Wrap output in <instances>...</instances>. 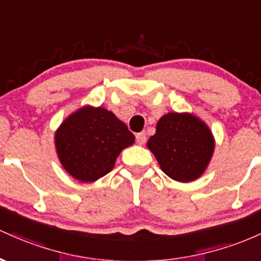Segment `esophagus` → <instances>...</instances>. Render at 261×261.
<instances>
[{"mask_svg": "<svg viewBox=\"0 0 261 261\" xmlns=\"http://www.w3.org/2000/svg\"><path fill=\"white\" fill-rule=\"evenodd\" d=\"M136 140H137V143H138V144L143 145L146 142V134L144 133V132H142V133H137L136 134Z\"/></svg>", "mask_w": 261, "mask_h": 261, "instance_id": "34e87169", "label": "esophagus"}]
</instances>
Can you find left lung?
<instances>
[{"mask_svg": "<svg viewBox=\"0 0 261 261\" xmlns=\"http://www.w3.org/2000/svg\"><path fill=\"white\" fill-rule=\"evenodd\" d=\"M146 145L169 177L189 182L206 170L215 150V139L206 123L197 117L170 112L159 119L156 133Z\"/></svg>", "mask_w": 261, "mask_h": 261, "instance_id": "8db88e82", "label": "left lung"}]
</instances>
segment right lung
Returning <instances> with one entry per match:
<instances>
[{
    "label": "right lung",
    "instance_id": "obj_1",
    "mask_svg": "<svg viewBox=\"0 0 261 261\" xmlns=\"http://www.w3.org/2000/svg\"><path fill=\"white\" fill-rule=\"evenodd\" d=\"M133 143L134 136L127 125L102 107L80 108L55 133L61 165L83 182H92L108 174L119 153Z\"/></svg>",
    "mask_w": 261,
    "mask_h": 261
}]
</instances>
